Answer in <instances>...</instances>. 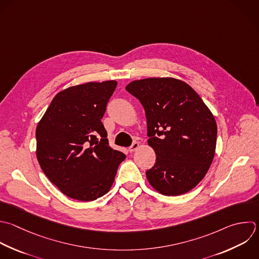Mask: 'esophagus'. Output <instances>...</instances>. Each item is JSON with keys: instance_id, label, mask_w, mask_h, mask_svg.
Wrapping results in <instances>:
<instances>
[{"instance_id": "1", "label": "esophagus", "mask_w": 259, "mask_h": 259, "mask_svg": "<svg viewBox=\"0 0 259 259\" xmlns=\"http://www.w3.org/2000/svg\"><path fill=\"white\" fill-rule=\"evenodd\" d=\"M139 147H140V144L136 142V143H134V144L128 148V152H130V153H134Z\"/></svg>"}]
</instances>
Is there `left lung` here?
Here are the masks:
<instances>
[{
	"label": "left lung",
	"instance_id": "obj_1",
	"mask_svg": "<svg viewBox=\"0 0 259 259\" xmlns=\"http://www.w3.org/2000/svg\"><path fill=\"white\" fill-rule=\"evenodd\" d=\"M125 89L145 108L148 145L156 153L155 165L146 172L150 185L167 196L190 191L213 160L217 123L211 111L187 83L175 78L136 80Z\"/></svg>",
	"mask_w": 259,
	"mask_h": 259
}]
</instances>
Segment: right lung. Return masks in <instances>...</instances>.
<instances>
[{
	"label": "right lung",
	"mask_w": 259,
	"mask_h": 259,
	"mask_svg": "<svg viewBox=\"0 0 259 259\" xmlns=\"http://www.w3.org/2000/svg\"><path fill=\"white\" fill-rule=\"evenodd\" d=\"M114 80L59 92L36 126V157L47 177L67 196L95 200L107 193L125 155L108 145L101 118Z\"/></svg>",
	"instance_id": "right-lung-1"
}]
</instances>
